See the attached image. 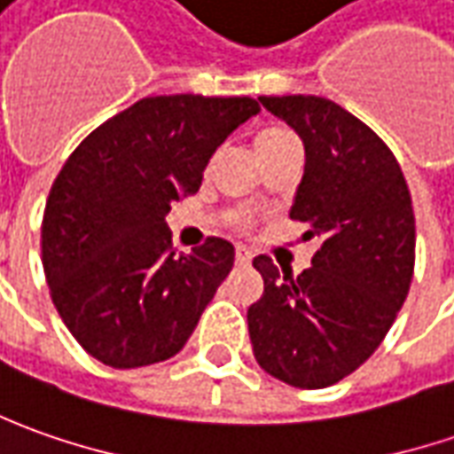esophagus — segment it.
I'll use <instances>...</instances> for the list:
<instances>
[{
	"instance_id": "esophagus-1",
	"label": "esophagus",
	"mask_w": 454,
	"mask_h": 454,
	"mask_svg": "<svg viewBox=\"0 0 454 454\" xmlns=\"http://www.w3.org/2000/svg\"><path fill=\"white\" fill-rule=\"evenodd\" d=\"M251 251H248V248H243V246H239V248H236V263H239V266H248V263H251Z\"/></svg>"
}]
</instances>
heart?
I'll list each match as a JSON object with an SVG mask.
<instances>
[{"mask_svg": "<svg viewBox=\"0 0 454 454\" xmlns=\"http://www.w3.org/2000/svg\"><path fill=\"white\" fill-rule=\"evenodd\" d=\"M296 145H299L296 135L286 128H281V125H269V128L258 130L256 137H254V153H256L258 160L271 158V155L286 148H296Z\"/></svg>", "mask_w": 454, "mask_h": 454, "instance_id": "obj_1", "label": "heart"}]
</instances>
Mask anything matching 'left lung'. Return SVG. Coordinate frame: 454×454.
Instances as JSON below:
<instances>
[{"label": "left lung", "mask_w": 454, "mask_h": 454, "mask_svg": "<svg viewBox=\"0 0 454 454\" xmlns=\"http://www.w3.org/2000/svg\"><path fill=\"white\" fill-rule=\"evenodd\" d=\"M301 137L304 176L289 215L319 251L301 274L254 258L263 296L248 309L261 369L291 387L321 389L362 367L407 299L414 213L389 148L362 120L317 95L258 98Z\"/></svg>", "instance_id": "obj_1"}]
</instances>
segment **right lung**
<instances>
[{
	"mask_svg": "<svg viewBox=\"0 0 454 454\" xmlns=\"http://www.w3.org/2000/svg\"><path fill=\"white\" fill-rule=\"evenodd\" d=\"M261 113L251 98L158 95L87 135L59 170L42 221V263L59 317L115 369L178 354L233 269V246H170V203L196 193L211 155Z\"/></svg>",
	"mask_w": 454,
	"mask_h": 454,
	"instance_id": "obj_1",
	"label": "right lung"
}]
</instances>
